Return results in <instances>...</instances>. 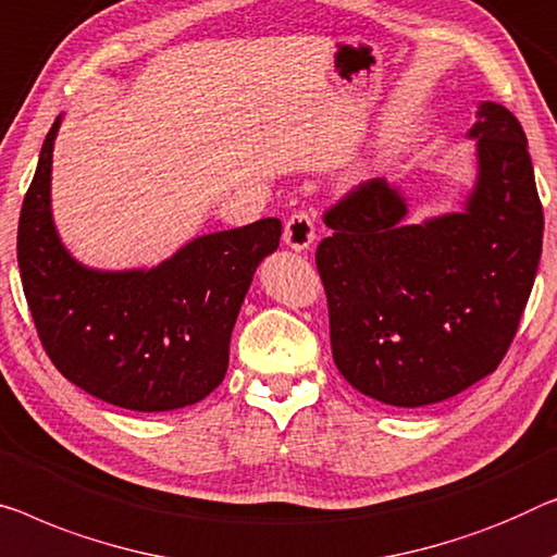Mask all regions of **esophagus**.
Returning a JSON list of instances; mask_svg holds the SVG:
<instances>
[{"instance_id":"esophagus-1","label":"esophagus","mask_w":557,"mask_h":557,"mask_svg":"<svg viewBox=\"0 0 557 557\" xmlns=\"http://www.w3.org/2000/svg\"><path fill=\"white\" fill-rule=\"evenodd\" d=\"M282 239H285L287 247L293 250H307L314 239V222L312 214L307 210H297L293 212V218L285 222V232H282Z\"/></svg>"}]
</instances>
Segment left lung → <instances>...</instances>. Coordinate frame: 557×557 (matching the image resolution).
I'll return each instance as SVG.
<instances>
[{
    "label": "left lung",
    "mask_w": 557,
    "mask_h": 557,
    "mask_svg": "<svg viewBox=\"0 0 557 557\" xmlns=\"http://www.w3.org/2000/svg\"><path fill=\"white\" fill-rule=\"evenodd\" d=\"M478 182L462 212L408 225L400 189L360 182L325 212L318 245L332 360L355 389L422 408L497 370L543 252V205L516 114L483 102Z\"/></svg>",
    "instance_id": "obj_1"
}]
</instances>
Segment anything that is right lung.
Listing matches in <instances>:
<instances>
[{
  "label": "right lung",
  "mask_w": 557,
  "mask_h": 557,
  "mask_svg": "<svg viewBox=\"0 0 557 557\" xmlns=\"http://www.w3.org/2000/svg\"><path fill=\"white\" fill-rule=\"evenodd\" d=\"M62 117L47 132L24 195L16 260L41 347L85 393L137 412L205 400L225 380L237 312L282 222L212 232L152 270L99 272L64 250L49 182Z\"/></svg>",
  "instance_id": "add662e5"
}]
</instances>
